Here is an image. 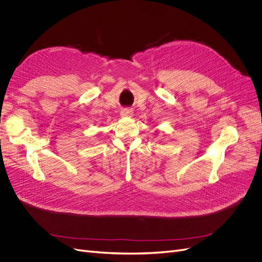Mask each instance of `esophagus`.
I'll return each mask as SVG.
<instances>
[{"instance_id":"esophagus-1","label":"esophagus","mask_w":262,"mask_h":262,"mask_svg":"<svg viewBox=\"0 0 262 262\" xmlns=\"http://www.w3.org/2000/svg\"><path fill=\"white\" fill-rule=\"evenodd\" d=\"M121 116L122 117H132L133 110L130 108H124L121 110Z\"/></svg>"}]
</instances>
